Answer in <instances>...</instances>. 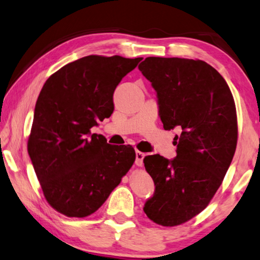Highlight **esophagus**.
<instances>
[{
    "label": "esophagus",
    "instance_id": "obj_1",
    "mask_svg": "<svg viewBox=\"0 0 260 260\" xmlns=\"http://www.w3.org/2000/svg\"><path fill=\"white\" fill-rule=\"evenodd\" d=\"M144 157H145V154L143 152L136 151V165H137L138 167H143Z\"/></svg>",
    "mask_w": 260,
    "mask_h": 260
}]
</instances>
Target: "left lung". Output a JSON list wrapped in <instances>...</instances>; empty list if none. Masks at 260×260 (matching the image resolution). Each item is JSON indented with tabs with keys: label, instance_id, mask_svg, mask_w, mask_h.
<instances>
[{
	"label": "left lung",
	"instance_id": "obj_1",
	"mask_svg": "<svg viewBox=\"0 0 260 260\" xmlns=\"http://www.w3.org/2000/svg\"><path fill=\"white\" fill-rule=\"evenodd\" d=\"M138 68L156 91L163 127L180 130L174 160L144 158L155 184L144 211L158 225L177 226L207 208L233 160L234 98L224 77L199 59L147 57Z\"/></svg>",
	"mask_w": 260,
	"mask_h": 260
}]
</instances>
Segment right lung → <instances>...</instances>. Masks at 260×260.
Masks as SVG:
<instances>
[{
    "label": "right lung",
    "instance_id": "1",
    "mask_svg": "<svg viewBox=\"0 0 260 260\" xmlns=\"http://www.w3.org/2000/svg\"><path fill=\"white\" fill-rule=\"evenodd\" d=\"M140 60L91 54L45 81L27 149L45 200L62 215L97 211L133 167V146L109 145L90 129L112 115L114 91Z\"/></svg>",
    "mask_w": 260,
    "mask_h": 260
}]
</instances>
